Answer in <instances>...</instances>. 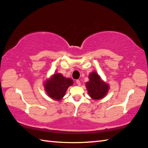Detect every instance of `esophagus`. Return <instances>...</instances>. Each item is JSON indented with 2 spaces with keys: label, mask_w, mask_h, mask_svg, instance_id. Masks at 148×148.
<instances>
[{
  "label": "esophagus",
  "mask_w": 148,
  "mask_h": 148,
  "mask_svg": "<svg viewBox=\"0 0 148 148\" xmlns=\"http://www.w3.org/2000/svg\"><path fill=\"white\" fill-rule=\"evenodd\" d=\"M76 84H77V86H81V83H80V81H79V80H78V79H77V80H76Z\"/></svg>",
  "instance_id": "1"
}]
</instances>
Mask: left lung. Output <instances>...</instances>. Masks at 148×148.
Here are the masks:
<instances>
[{"mask_svg":"<svg viewBox=\"0 0 148 148\" xmlns=\"http://www.w3.org/2000/svg\"><path fill=\"white\" fill-rule=\"evenodd\" d=\"M89 81L86 83V87L89 96L94 100H99L106 96L109 90V86L96 72L89 75Z\"/></svg>","mask_w":148,"mask_h":148,"instance_id":"obj_1","label":"left lung"}]
</instances>
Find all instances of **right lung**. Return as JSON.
<instances>
[{"instance_id":"obj_1","label":"right lung","mask_w":148,"mask_h":148,"mask_svg":"<svg viewBox=\"0 0 148 148\" xmlns=\"http://www.w3.org/2000/svg\"><path fill=\"white\" fill-rule=\"evenodd\" d=\"M72 84V79L66 78L61 74L56 73L45 82L44 88L50 98L56 101H61L67 89Z\"/></svg>"}]
</instances>
